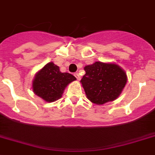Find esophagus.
Wrapping results in <instances>:
<instances>
[{"instance_id":"1","label":"esophagus","mask_w":155,"mask_h":155,"mask_svg":"<svg viewBox=\"0 0 155 155\" xmlns=\"http://www.w3.org/2000/svg\"><path fill=\"white\" fill-rule=\"evenodd\" d=\"M74 75L75 76V78L77 79V81H80V80H81V75H80L79 73H74Z\"/></svg>"}]
</instances>
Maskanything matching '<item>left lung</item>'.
<instances>
[{"mask_svg":"<svg viewBox=\"0 0 155 155\" xmlns=\"http://www.w3.org/2000/svg\"><path fill=\"white\" fill-rule=\"evenodd\" d=\"M84 71L82 86L87 98L98 105L115 100L127 84V74L116 64L96 61L85 66Z\"/></svg>","mask_w":155,"mask_h":155,"instance_id":"8db88e82","label":"left lung"}]
</instances>
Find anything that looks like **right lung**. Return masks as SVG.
Instances as JSON below:
<instances>
[{
	"mask_svg": "<svg viewBox=\"0 0 155 155\" xmlns=\"http://www.w3.org/2000/svg\"><path fill=\"white\" fill-rule=\"evenodd\" d=\"M75 80L74 75L61 73L58 66L50 62L37 73L33 82V90L47 102H54L61 97L67 84Z\"/></svg>",
	"mask_w": 155,
	"mask_h": 155,
	"instance_id": "right-lung-1",
	"label": "right lung"
}]
</instances>
